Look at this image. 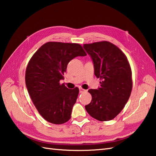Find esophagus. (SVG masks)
<instances>
[{"label":"esophagus","instance_id":"esophagus-1","mask_svg":"<svg viewBox=\"0 0 156 156\" xmlns=\"http://www.w3.org/2000/svg\"><path fill=\"white\" fill-rule=\"evenodd\" d=\"M85 91H86V90H84V89H83L82 87L79 88V92H80V93H83V92H85Z\"/></svg>","mask_w":156,"mask_h":156}]
</instances>
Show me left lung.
Instances as JSON below:
<instances>
[{
	"instance_id": "1",
	"label": "left lung",
	"mask_w": 156,
	"mask_h": 156,
	"mask_svg": "<svg viewBox=\"0 0 156 156\" xmlns=\"http://www.w3.org/2000/svg\"><path fill=\"white\" fill-rule=\"evenodd\" d=\"M83 48L93 60L94 74L101 84L98 90H88L92 98L85 110L93 118L108 121L121 112L131 96V66L122 50L110 42L85 44Z\"/></svg>"
}]
</instances>
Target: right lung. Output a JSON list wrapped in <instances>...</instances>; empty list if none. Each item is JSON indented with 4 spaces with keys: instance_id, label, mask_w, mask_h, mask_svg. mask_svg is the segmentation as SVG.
Listing matches in <instances>:
<instances>
[{
    "instance_id": "add662e5",
    "label": "right lung",
    "mask_w": 156,
    "mask_h": 156,
    "mask_svg": "<svg viewBox=\"0 0 156 156\" xmlns=\"http://www.w3.org/2000/svg\"><path fill=\"white\" fill-rule=\"evenodd\" d=\"M86 55L79 44L48 42L30 60L25 71V84L34 106L48 122L60 125L71 119L79 90H69L64 83H60V80L72 59Z\"/></svg>"
}]
</instances>
